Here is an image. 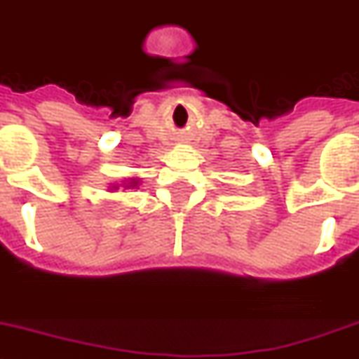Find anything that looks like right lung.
Masks as SVG:
<instances>
[{"instance_id":"1","label":"right lung","mask_w":359,"mask_h":359,"mask_svg":"<svg viewBox=\"0 0 359 359\" xmlns=\"http://www.w3.org/2000/svg\"><path fill=\"white\" fill-rule=\"evenodd\" d=\"M136 185H138V182H136V180H132V182L128 183V185H125V187H136Z\"/></svg>"}]
</instances>
